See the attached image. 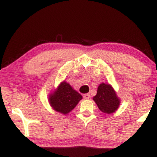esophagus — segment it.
<instances>
[{
	"instance_id": "1",
	"label": "esophagus",
	"mask_w": 157,
	"mask_h": 157,
	"mask_svg": "<svg viewBox=\"0 0 157 157\" xmlns=\"http://www.w3.org/2000/svg\"><path fill=\"white\" fill-rule=\"evenodd\" d=\"M83 98L84 99H86V100H87V99H89L90 98V97H91V95L89 94H83Z\"/></svg>"
}]
</instances>
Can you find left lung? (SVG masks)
Returning a JSON list of instances; mask_svg holds the SVG:
<instances>
[{"label":"left lung","mask_w":157,"mask_h":157,"mask_svg":"<svg viewBox=\"0 0 157 157\" xmlns=\"http://www.w3.org/2000/svg\"><path fill=\"white\" fill-rule=\"evenodd\" d=\"M93 99L100 111L106 113L114 112L120 105V100L114 90L109 84H100L97 95Z\"/></svg>","instance_id":"1"}]
</instances>
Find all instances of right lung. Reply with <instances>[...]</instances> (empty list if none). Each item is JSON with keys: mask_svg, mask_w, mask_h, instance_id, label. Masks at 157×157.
Here are the masks:
<instances>
[{"mask_svg": "<svg viewBox=\"0 0 157 157\" xmlns=\"http://www.w3.org/2000/svg\"><path fill=\"white\" fill-rule=\"evenodd\" d=\"M82 96L66 82H63L55 93L49 97V102L55 111L66 114L74 109Z\"/></svg>", "mask_w": 157, "mask_h": 157, "instance_id": "1", "label": "right lung"}]
</instances>
